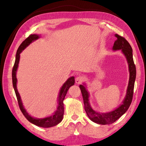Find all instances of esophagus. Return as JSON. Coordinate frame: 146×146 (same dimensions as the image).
Masks as SVG:
<instances>
[{"instance_id":"obj_1","label":"esophagus","mask_w":146,"mask_h":146,"mask_svg":"<svg viewBox=\"0 0 146 146\" xmlns=\"http://www.w3.org/2000/svg\"><path fill=\"white\" fill-rule=\"evenodd\" d=\"M83 81V77L80 76H77L75 79V82H76V83H77V84H80V83H82Z\"/></svg>"}]
</instances>
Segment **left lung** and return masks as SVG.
Listing matches in <instances>:
<instances>
[{"label": "left lung", "instance_id": "left-lung-1", "mask_svg": "<svg viewBox=\"0 0 146 146\" xmlns=\"http://www.w3.org/2000/svg\"><path fill=\"white\" fill-rule=\"evenodd\" d=\"M115 36L117 39L114 42L113 49L115 51L121 49L127 60L130 72V78L127 90V94L122 104H121L119 107L116 108L115 110L110 111V112L98 113L93 110L90 105L88 99L89 94L86 90L85 86L82 85H80L86 114L90 119L93 122L102 125L111 124L115 122L117 119H119L123 114H124L131 104L133 94H134V83L136 78V68L134 60H133L132 49L129 42L123 37L120 36L117 34H115Z\"/></svg>", "mask_w": 146, "mask_h": 146}]
</instances>
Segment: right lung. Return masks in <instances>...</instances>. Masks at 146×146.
<instances>
[{
	"label": "right lung",
	"mask_w": 146,
	"mask_h": 146,
	"mask_svg": "<svg viewBox=\"0 0 146 146\" xmlns=\"http://www.w3.org/2000/svg\"><path fill=\"white\" fill-rule=\"evenodd\" d=\"M39 38V36L37 35H31L28 38H27L24 41L21 43V45L19 47L16 56H15V60L13 68H12V84H13V87L14 91L16 95V97L17 99L18 104L19 106L20 110H21L22 113H23L26 119L28 120L30 122H31L33 124H35L37 126L41 127L48 128L56 125L59 123L61 122V121L63 120V115H64V107H63V100L64 99L65 96L66 95V93L70 88V86L75 84V77L71 76L70 78H68L67 81L64 83V85L62 86L60 94H59V104L57 108V110L55 111V113L52 115L50 117H48L44 118V119H36V118L32 117L27 112L25 108H24L23 103H22L21 99L20 97L19 94L17 90V78H16V71L18 68V64L19 62L20 59V53L24 50L30 43H31L33 41L38 39Z\"/></svg>",
	"instance_id": "right-lung-1"
}]
</instances>
